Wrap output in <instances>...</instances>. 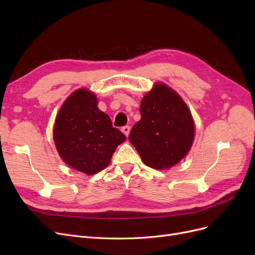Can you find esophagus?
Returning a JSON list of instances; mask_svg holds the SVG:
<instances>
[{
  "mask_svg": "<svg viewBox=\"0 0 255 255\" xmlns=\"http://www.w3.org/2000/svg\"><path fill=\"white\" fill-rule=\"evenodd\" d=\"M129 129H130V128H129L128 126L122 127V128H121V130L123 132V134H125L127 137H128V134H129Z\"/></svg>",
  "mask_w": 255,
  "mask_h": 255,
  "instance_id": "34e87169",
  "label": "esophagus"
}]
</instances>
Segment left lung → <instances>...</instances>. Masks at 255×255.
<instances>
[{
    "mask_svg": "<svg viewBox=\"0 0 255 255\" xmlns=\"http://www.w3.org/2000/svg\"><path fill=\"white\" fill-rule=\"evenodd\" d=\"M141 119L130 129L128 140L143 163L167 169L186 155L194 141L190 111L181 97L166 85L156 84L140 104Z\"/></svg>",
    "mask_w": 255,
    "mask_h": 255,
    "instance_id": "1",
    "label": "left lung"
}]
</instances>
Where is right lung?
<instances>
[{
  "label": "right lung",
  "instance_id": "obj_1",
  "mask_svg": "<svg viewBox=\"0 0 255 255\" xmlns=\"http://www.w3.org/2000/svg\"><path fill=\"white\" fill-rule=\"evenodd\" d=\"M95 94L79 89L61 106L54 126V141L66 164L86 174L110 165L117 146L127 139L98 109Z\"/></svg>",
  "mask_w": 255,
  "mask_h": 255
}]
</instances>
